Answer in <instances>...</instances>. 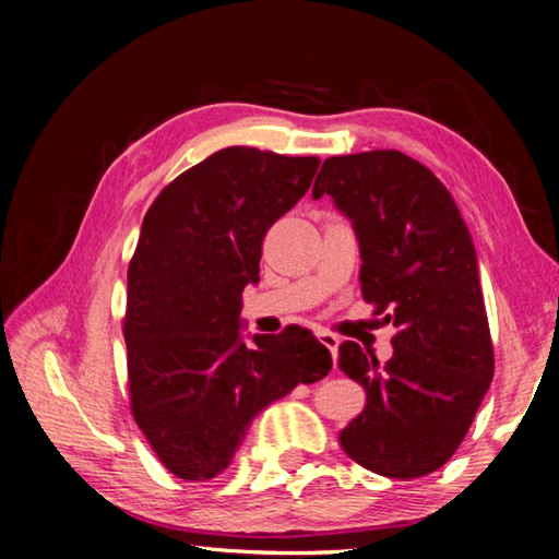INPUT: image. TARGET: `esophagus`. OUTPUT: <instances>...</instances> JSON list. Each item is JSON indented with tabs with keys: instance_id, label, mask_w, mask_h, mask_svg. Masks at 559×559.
I'll return each instance as SVG.
<instances>
[{
	"instance_id": "esophagus-1",
	"label": "esophagus",
	"mask_w": 559,
	"mask_h": 559,
	"mask_svg": "<svg viewBox=\"0 0 559 559\" xmlns=\"http://www.w3.org/2000/svg\"><path fill=\"white\" fill-rule=\"evenodd\" d=\"M316 337H318V343H320V345L328 347V353L333 355V359H335V355H337V337H335V335H330V333H325V330H320V333H316Z\"/></svg>"
}]
</instances>
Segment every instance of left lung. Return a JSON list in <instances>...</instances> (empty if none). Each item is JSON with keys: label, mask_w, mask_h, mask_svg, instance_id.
<instances>
[{"label": "left lung", "mask_w": 559, "mask_h": 559, "mask_svg": "<svg viewBox=\"0 0 559 559\" xmlns=\"http://www.w3.org/2000/svg\"><path fill=\"white\" fill-rule=\"evenodd\" d=\"M323 194L353 219L365 302L396 328L384 365L340 345L337 367L367 394L340 447L380 476H427L461 447L496 370L471 234L439 177L400 150L328 157Z\"/></svg>", "instance_id": "left-lung-1"}]
</instances>
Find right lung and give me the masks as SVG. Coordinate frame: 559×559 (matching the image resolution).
I'll return each mask as SVG.
<instances>
[{"instance_id": "add662e5", "label": "right lung", "mask_w": 559, "mask_h": 559, "mask_svg": "<svg viewBox=\"0 0 559 559\" xmlns=\"http://www.w3.org/2000/svg\"><path fill=\"white\" fill-rule=\"evenodd\" d=\"M318 165L224 147L175 177L145 214L122 318L130 412L177 478H214L263 406L333 367L300 325L253 335V345L239 337L241 293L259 281L263 236L308 192Z\"/></svg>"}]
</instances>
